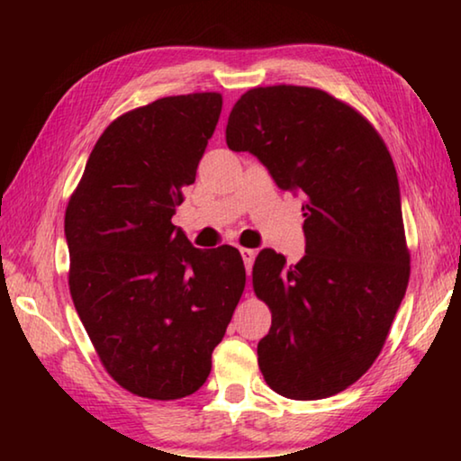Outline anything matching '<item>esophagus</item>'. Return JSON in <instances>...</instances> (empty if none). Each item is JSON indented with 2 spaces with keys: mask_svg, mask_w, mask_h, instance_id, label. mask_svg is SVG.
<instances>
[{
  "mask_svg": "<svg viewBox=\"0 0 461 461\" xmlns=\"http://www.w3.org/2000/svg\"><path fill=\"white\" fill-rule=\"evenodd\" d=\"M240 252H241V260H244V267H246V270L249 272V270H252L256 252H254V249H249V248H241Z\"/></svg>",
  "mask_w": 461,
  "mask_h": 461,
  "instance_id": "esophagus-1",
  "label": "esophagus"
}]
</instances>
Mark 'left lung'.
<instances>
[{
  "mask_svg": "<svg viewBox=\"0 0 461 461\" xmlns=\"http://www.w3.org/2000/svg\"><path fill=\"white\" fill-rule=\"evenodd\" d=\"M225 142L249 152L283 191L303 193L305 256L264 248L254 291L272 325L258 366L294 401L338 394L376 360L409 285L401 189L372 123L330 93L296 85L246 91Z\"/></svg>",
  "mask_w": 461,
  "mask_h": 461,
  "instance_id": "1",
  "label": "left lung"
}]
</instances>
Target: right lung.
Segmentation results:
<instances>
[{
  "label": "right lung",
  "instance_id": "right-lung-1",
  "mask_svg": "<svg viewBox=\"0 0 461 461\" xmlns=\"http://www.w3.org/2000/svg\"><path fill=\"white\" fill-rule=\"evenodd\" d=\"M221 105L191 93L120 115L67 205L75 309L109 376L144 399L203 386L246 286L236 248H193L173 225Z\"/></svg>",
  "mask_w": 461,
  "mask_h": 461
}]
</instances>
